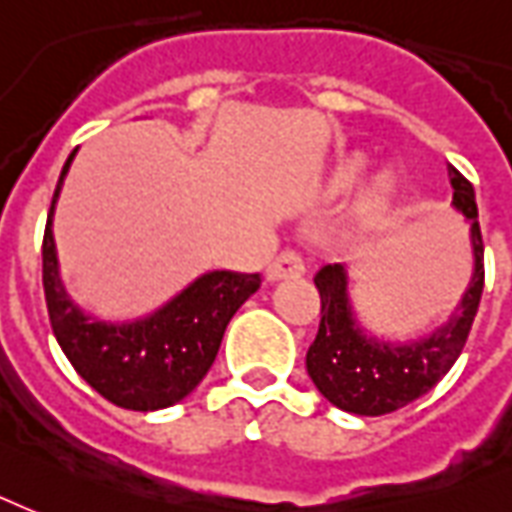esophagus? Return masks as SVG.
Instances as JSON below:
<instances>
[{
    "mask_svg": "<svg viewBox=\"0 0 512 512\" xmlns=\"http://www.w3.org/2000/svg\"><path fill=\"white\" fill-rule=\"evenodd\" d=\"M306 274V266L295 252H282L274 263L266 268V282H282V279H298Z\"/></svg>",
    "mask_w": 512,
    "mask_h": 512,
    "instance_id": "34e87169",
    "label": "esophagus"
}]
</instances>
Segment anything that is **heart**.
Masks as SVG:
<instances>
[{"mask_svg": "<svg viewBox=\"0 0 512 512\" xmlns=\"http://www.w3.org/2000/svg\"><path fill=\"white\" fill-rule=\"evenodd\" d=\"M369 160L366 154L355 151V154H347L331 176V189L333 195H344L350 192L358 181L363 179V170H366ZM396 200H399V176L393 173L391 168L374 173L372 179L366 181L358 195H355V203H352L350 211V225L355 233H374L380 227L388 225L393 208H396Z\"/></svg>", "mask_w": 512, "mask_h": 512, "instance_id": "b5f03b06", "label": "heart"}]
</instances>
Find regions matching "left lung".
<instances>
[{"instance_id":"left-lung-1","label":"left lung","mask_w":512,"mask_h":512,"mask_svg":"<svg viewBox=\"0 0 512 512\" xmlns=\"http://www.w3.org/2000/svg\"><path fill=\"white\" fill-rule=\"evenodd\" d=\"M453 184V208L469 225L472 244V276L456 309L442 325L418 339L396 342L363 328L350 301V279L344 266H325L314 276L320 290L323 320L306 352V372L317 391L352 415H388L429 393L467 344L469 328L478 314L483 295V238L478 225L475 189L453 165H448Z\"/></svg>"}]
</instances>
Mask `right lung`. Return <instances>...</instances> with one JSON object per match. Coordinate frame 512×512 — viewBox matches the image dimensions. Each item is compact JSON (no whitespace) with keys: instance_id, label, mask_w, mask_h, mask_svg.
<instances>
[{"instance_id":"add662e5","label":"right lung","mask_w":512,"mask_h":512,"mask_svg":"<svg viewBox=\"0 0 512 512\" xmlns=\"http://www.w3.org/2000/svg\"><path fill=\"white\" fill-rule=\"evenodd\" d=\"M75 151L64 162L45 222L43 287L51 328L67 361L100 396L124 410H165L187 399L206 377L227 323L257 293L260 276L206 271L168 304L124 323L83 312L64 290L54 241L56 200Z\"/></svg>"}]
</instances>
